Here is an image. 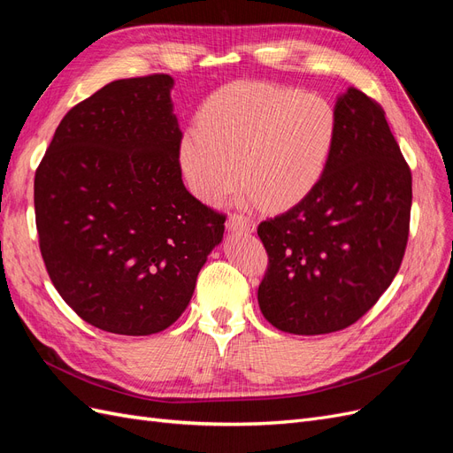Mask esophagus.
<instances>
[{
  "instance_id": "1",
  "label": "esophagus",
  "mask_w": 453,
  "mask_h": 453,
  "mask_svg": "<svg viewBox=\"0 0 453 453\" xmlns=\"http://www.w3.org/2000/svg\"><path fill=\"white\" fill-rule=\"evenodd\" d=\"M226 228L228 230H240V232H255L257 225L251 217H245V215H238V213H232L226 221Z\"/></svg>"
}]
</instances>
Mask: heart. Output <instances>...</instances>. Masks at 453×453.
Instances as JSON below:
<instances>
[{"instance_id":"heart-1","label":"heart","mask_w":453,"mask_h":453,"mask_svg":"<svg viewBox=\"0 0 453 453\" xmlns=\"http://www.w3.org/2000/svg\"><path fill=\"white\" fill-rule=\"evenodd\" d=\"M336 142V115L319 96L272 83H234L210 96L180 149L188 187L219 202L240 183L283 210L318 187ZM239 168L236 169L235 166Z\"/></svg>"}]
</instances>
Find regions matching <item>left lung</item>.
Wrapping results in <instances>:
<instances>
[{
  "mask_svg": "<svg viewBox=\"0 0 453 453\" xmlns=\"http://www.w3.org/2000/svg\"><path fill=\"white\" fill-rule=\"evenodd\" d=\"M336 142L311 193L258 225L268 253L258 306L283 333L326 334L372 308L401 268L412 173L381 105L357 88L340 96Z\"/></svg>",
  "mask_w": 453,
  "mask_h": 453,
  "instance_id": "1",
  "label": "left lung"
}]
</instances>
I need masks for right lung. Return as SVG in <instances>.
<instances>
[{"instance_id": "1", "label": "right lung", "mask_w": 453, "mask_h": 453, "mask_svg": "<svg viewBox=\"0 0 453 453\" xmlns=\"http://www.w3.org/2000/svg\"><path fill=\"white\" fill-rule=\"evenodd\" d=\"M166 73L119 79L72 107L35 170L39 250L81 319L147 336L185 311L226 217L181 180Z\"/></svg>"}]
</instances>
